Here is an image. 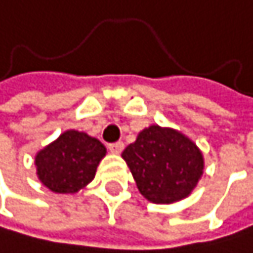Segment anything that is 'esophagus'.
Instances as JSON below:
<instances>
[{
	"instance_id": "esophagus-1",
	"label": "esophagus",
	"mask_w": 253,
	"mask_h": 253,
	"mask_svg": "<svg viewBox=\"0 0 253 253\" xmlns=\"http://www.w3.org/2000/svg\"><path fill=\"white\" fill-rule=\"evenodd\" d=\"M123 149H124V143H121V141L109 144V150H110L114 155H120L121 152H123Z\"/></svg>"
}]
</instances>
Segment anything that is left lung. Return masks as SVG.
Masks as SVG:
<instances>
[{"label":"left lung","instance_id":"8db88e82","mask_svg":"<svg viewBox=\"0 0 253 253\" xmlns=\"http://www.w3.org/2000/svg\"><path fill=\"white\" fill-rule=\"evenodd\" d=\"M136 187L155 204L187 198L204 172V157L189 136L172 127L152 124L138 133L121 154Z\"/></svg>","mask_w":253,"mask_h":253}]
</instances>
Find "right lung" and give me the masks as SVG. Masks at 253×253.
Returning <instances> with one entry per match:
<instances>
[{
  "label": "right lung",
  "instance_id": "obj_1",
  "mask_svg": "<svg viewBox=\"0 0 253 253\" xmlns=\"http://www.w3.org/2000/svg\"><path fill=\"white\" fill-rule=\"evenodd\" d=\"M106 154V146L99 139L70 129L37 152V176L55 194H77L95 178Z\"/></svg>",
  "mask_w": 253,
  "mask_h": 253
}]
</instances>
